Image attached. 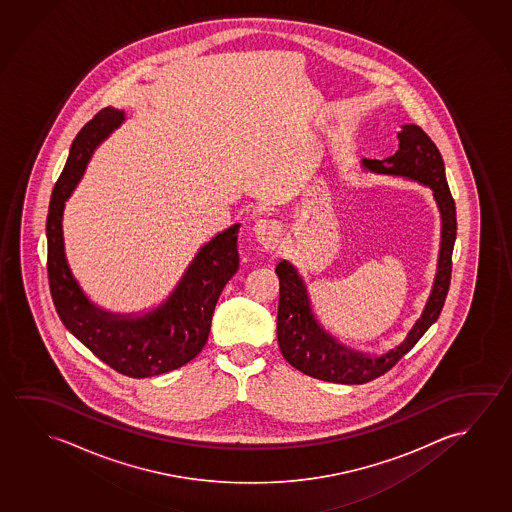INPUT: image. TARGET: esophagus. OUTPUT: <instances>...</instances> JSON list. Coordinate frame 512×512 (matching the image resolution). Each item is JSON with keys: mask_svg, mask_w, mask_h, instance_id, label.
I'll list each match as a JSON object with an SVG mask.
<instances>
[{"mask_svg": "<svg viewBox=\"0 0 512 512\" xmlns=\"http://www.w3.org/2000/svg\"><path fill=\"white\" fill-rule=\"evenodd\" d=\"M254 236L258 244L267 252L276 249L279 240H281V226L276 220L261 219L254 226Z\"/></svg>", "mask_w": 512, "mask_h": 512, "instance_id": "esophagus-1", "label": "esophagus"}]
</instances>
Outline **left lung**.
Listing matches in <instances>:
<instances>
[{
    "instance_id": "1",
    "label": "left lung",
    "mask_w": 512,
    "mask_h": 512,
    "mask_svg": "<svg viewBox=\"0 0 512 512\" xmlns=\"http://www.w3.org/2000/svg\"><path fill=\"white\" fill-rule=\"evenodd\" d=\"M398 151L386 160H363V167L377 174H391L420 181L432 188L441 213V245L438 272L425 304L422 317L416 320L406 340L381 356L341 345L318 324L309 302L306 284L292 263L283 260L276 267L279 277V309H277V341L284 359L302 374L320 381L338 384H365L386 374L413 349L430 325L439 318L447 299L452 277L457 219L454 197L448 188L445 163L436 144L416 124H404L398 131Z\"/></svg>"
}]
</instances>
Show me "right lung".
<instances>
[{"label":"right lung","instance_id":"1","mask_svg":"<svg viewBox=\"0 0 512 512\" xmlns=\"http://www.w3.org/2000/svg\"><path fill=\"white\" fill-rule=\"evenodd\" d=\"M112 106L99 110L73 140L64 171L49 201V290L65 327L115 372L133 379L167 374L203 350L220 293L240 267L238 229L222 231L203 245L171 297L142 317L96 308L76 283L64 252L62 215L67 197L82 178L94 149L124 122Z\"/></svg>","mask_w":512,"mask_h":512}]
</instances>
